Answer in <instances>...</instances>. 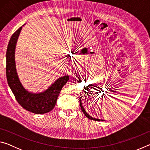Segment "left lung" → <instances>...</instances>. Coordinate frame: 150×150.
Returning a JSON list of instances; mask_svg holds the SVG:
<instances>
[{"label":"left lung","mask_w":150,"mask_h":150,"mask_svg":"<svg viewBox=\"0 0 150 150\" xmlns=\"http://www.w3.org/2000/svg\"><path fill=\"white\" fill-rule=\"evenodd\" d=\"M90 92H91V91H90ZM86 94H87V93H86ZM79 102H80V106H81V110H82L83 112L84 113V115L86 116V117H87L88 118H89V119H91V120H96V121H103L104 120H100V119H98V118H95L92 117V116H91L89 115H88V114L85 110V108H83V105H82V103H81V96H80Z\"/></svg>","instance_id":"1"}]
</instances>
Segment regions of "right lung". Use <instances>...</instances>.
Listing matches in <instances>:
<instances>
[{"instance_id": "1", "label": "right lung", "mask_w": 150, "mask_h": 150, "mask_svg": "<svg viewBox=\"0 0 150 150\" xmlns=\"http://www.w3.org/2000/svg\"><path fill=\"white\" fill-rule=\"evenodd\" d=\"M22 26L12 34L7 47L6 79L9 87L18 103L28 111L42 115L53 110L61 90L69 80V77L65 75L59 77L47 89L40 93H32L25 89L19 79L15 63V49Z\"/></svg>"}]
</instances>
